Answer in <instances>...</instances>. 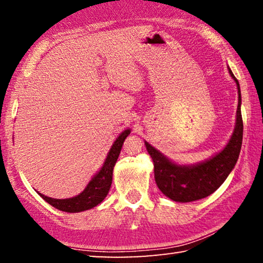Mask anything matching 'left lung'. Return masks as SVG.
<instances>
[{"instance_id": "1", "label": "left lung", "mask_w": 263, "mask_h": 263, "mask_svg": "<svg viewBox=\"0 0 263 263\" xmlns=\"http://www.w3.org/2000/svg\"><path fill=\"white\" fill-rule=\"evenodd\" d=\"M238 86L237 123L229 144L212 159L195 166H179L145 141L146 148L154 162V177L159 189L173 201L186 203L206 197L219 188L228 179L238 161L242 144L243 123L241 117V94L238 80L229 69Z\"/></svg>"}]
</instances>
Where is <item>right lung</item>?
Segmentation results:
<instances>
[{"instance_id": "1", "label": "right lung", "mask_w": 263, "mask_h": 263, "mask_svg": "<svg viewBox=\"0 0 263 263\" xmlns=\"http://www.w3.org/2000/svg\"><path fill=\"white\" fill-rule=\"evenodd\" d=\"M130 135V130H125L121 133L116 141L114 142L112 147H111L108 157L105 159V162L101 171L92 177L91 181L89 182L87 188L84 189L81 194L75 196L73 198L67 199H55L44 196L41 193H38L45 201L51 204L52 206L60 211L65 212H81L84 210L94 208L103 201L108 195L111 182H112V172L116 161L121 153L123 142L125 138Z\"/></svg>"}]
</instances>
